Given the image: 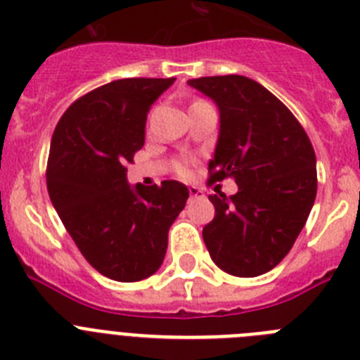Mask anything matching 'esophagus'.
Wrapping results in <instances>:
<instances>
[{
	"label": "esophagus",
	"instance_id": "1",
	"mask_svg": "<svg viewBox=\"0 0 360 360\" xmlns=\"http://www.w3.org/2000/svg\"><path fill=\"white\" fill-rule=\"evenodd\" d=\"M189 196H191V198H200V196H203V191L200 189V187H196V186H191L189 187Z\"/></svg>",
	"mask_w": 360,
	"mask_h": 360
}]
</instances>
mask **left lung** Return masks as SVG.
Segmentation results:
<instances>
[{
	"label": "left lung",
	"instance_id": "8db88e82",
	"mask_svg": "<svg viewBox=\"0 0 360 360\" xmlns=\"http://www.w3.org/2000/svg\"><path fill=\"white\" fill-rule=\"evenodd\" d=\"M219 110L209 182L234 178L238 193L209 200L214 218L202 236L227 274L256 278L290 252L317 195L316 153L294 113L243 75L191 79Z\"/></svg>",
	"mask_w": 360,
	"mask_h": 360
}]
</instances>
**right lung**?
Returning a JSON list of instances; mask_svg holds the SVG:
<instances>
[{
	"instance_id": "obj_1",
	"label": "right lung",
	"mask_w": 360,
	"mask_h": 360,
	"mask_svg": "<svg viewBox=\"0 0 360 360\" xmlns=\"http://www.w3.org/2000/svg\"><path fill=\"white\" fill-rule=\"evenodd\" d=\"M173 82L131 77L98 86L63 113L52 135L50 200L86 262L115 281L160 269L167 232L189 198L176 180L149 187L126 180L144 146L149 108Z\"/></svg>"
}]
</instances>
